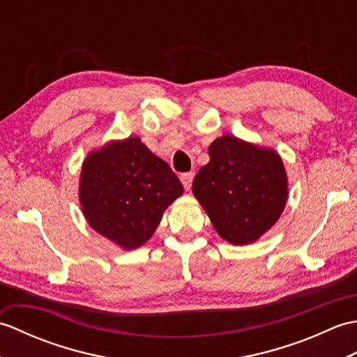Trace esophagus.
I'll list each match as a JSON object with an SVG mask.
<instances>
[{"label":"esophagus","mask_w":357,"mask_h":357,"mask_svg":"<svg viewBox=\"0 0 357 357\" xmlns=\"http://www.w3.org/2000/svg\"><path fill=\"white\" fill-rule=\"evenodd\" d=\"M181 183H183L185 190H190L193 183V173H183L181 174Z\"/></svg>","instance_id":"34e87169"}]
</instances>
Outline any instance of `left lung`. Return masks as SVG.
I'll use <instances>...</instances> for the list:
<instances>
[{
  "label": "left lung",
  "mask_w": 357,
  "mask_h": 357,
  "mask_svg": "<svg viewBox=\"0 0 357 357\" xmlns=\"http://www.w3.org/2000/svg\"><path fill=\"white\" fill-rule=\"evenodd\" d=\"M210 162L193 181V193L219 236L242 245L271 229L287 202V174L275 150L225 135L211 142Z\"/></svg>",
  "instance_id": "8db88e82"
}]
</instances>
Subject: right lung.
Returning <instances> with one entry per match:
<instances>
[{"label": "right lung", "instance_id": "obj_1", "mask_svg": "<svg viewBox=\"0 0 357 357\" xmlns=\"http://www.w3.org/2000/svg\"><path fill=\"white\" fill-rule=\"evenodd\" d=\"M183 192L169 164L136 136L107 144L82 164V213L98 233L126 250L150 239L164 210Z\"/></svg>", "mask_w": 357, "mask_h": 357}]
</instances>
